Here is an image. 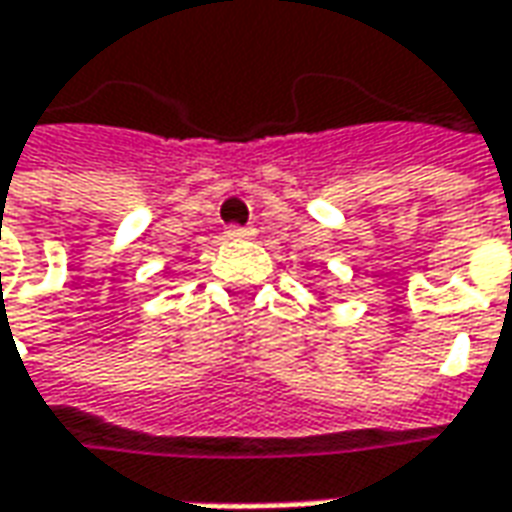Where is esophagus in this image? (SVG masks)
I'll return each mask as SVG.
<instances>
[{
	"label": "esophagus",
	"instance_id": "1",
	"mask_svg": "<svg viewBox=\"0 0 512 512\" xmlns=\"http://www.w3.org/2000/svg\"><path fill=\"white\" fill-rule=\"evenodd\" d=\"M227 238L229 241H249V238H255V229L232 224V227H227Z\"/></svg>",
	"mask_w": 512,
	"mask_h": 512
}]
</instances>
